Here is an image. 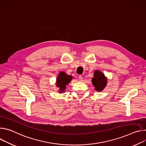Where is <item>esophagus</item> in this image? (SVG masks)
Here are the masks:
<instances>
[{"instance_id":"obj_1","label":"esophagus","mask_w":146,"mask_h":146,"mask_svg":"<svg viewBox=\"0 0 146 146\" xmlns=\"http://www.w3.org/2000/svg\"><path fill=\"white\" fill-rule=\"evenodd\" d=\"M78 79H79V80H80V81H82V79H83V77L81 75H79L78 76Z\"/></svg>"}]
</instances>
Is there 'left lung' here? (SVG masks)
<instances>
[{"instance_id": "8db88e82", "label": "left lung", "mask_w": 146, "mask_h": 146, "mask_svg": "<svg viewBox=\"0 0 146 146\" xmlns=\"http://www.w3.org/2000/svg\"><path fill=\"white\" fill-rule=\"evenodd\" d=\"M92 82L97 91L102 90L107 84V79L104 75L99 71H95Z\"/></svg>"}]
</instances>
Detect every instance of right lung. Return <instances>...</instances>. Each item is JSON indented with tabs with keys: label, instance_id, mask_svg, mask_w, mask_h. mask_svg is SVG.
<instances>
[{
	"label": "right lung",
	"instance_id": "1",
	"mask_svg": "<svg viewBox=\"0 0 146 146\" xmlns=\"http://www.w3.org/2000/svg\"><path fill=\"white\" fill-rule=\"evenodd\" d=\"M72 78V76L67 75L64 72H61L59 74L57 78L56 85L57 87H59L60 93H62L65 90L66 88V85L70 83Z\"/></svg>",
	"mask_w": 146,
	"mask_h": 146
}]
</instances>
